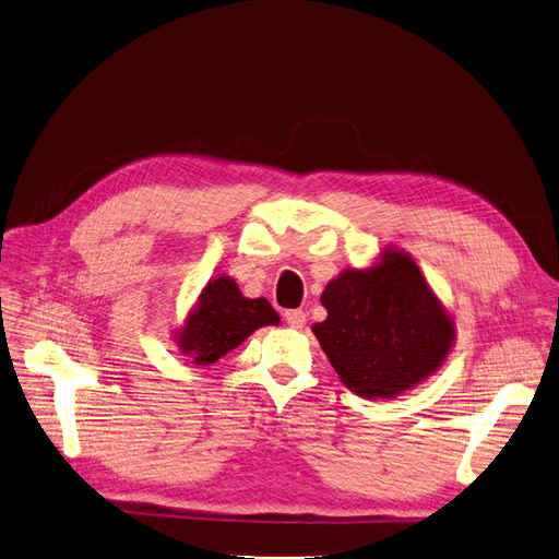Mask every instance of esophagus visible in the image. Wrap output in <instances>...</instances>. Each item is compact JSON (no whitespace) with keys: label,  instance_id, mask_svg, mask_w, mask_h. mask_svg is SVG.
I'll list each match as a JSON object with an SVG mask.
<instances>
[{"label":"esophagus","instance_id":"obj_1","mask_svg":"<svg viewBox=\"0 0 559 559\" xmlns=\"http://www.w3.org/2000/svg\"><path fill=\"white\" fill-rule=\"evenodd\" d=\"M285 322L293 329H304L306 324V312L304 310H287L285 312Z\"/></svg>","mask_w":559,"mask_h":559}]
</instances>
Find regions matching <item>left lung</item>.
<instances>
[{
  "mask_svg": "<svg viewBox=\"0 0 559 559\" xmlns=\"http://www.w3.org/2000/svg\"><path fill=\"white\" fill-rule=\"evenodd\" d=\"M326 320L314 337L352 393L393 400L439 372L456 324L416 260L397 247L366 270L340 272L320 297Z\"/></svg>",
  "mask_w": 559,
  "mask_h": 559,
  "instance_id": "8db88e82",
  "label": "left lung"
}]
</instances>
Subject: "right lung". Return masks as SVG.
I'll list each match as a JSON object with an SVG mask.
<instances>
[{"label":"right lung","instance_id":"right-lung-1","mask_svg":"<svg viewBox=\"0 0 559 559\" xmlns=\"http://www.w3.org/2000/svg\"><path fill=\"white\" fill-rule=\"evenodd\" d=\"M278 322V312L270 301L245 297L235 278L219 274L201 289L197 304L176 329L174 345L193 366H212L245 343L253 331Z\"/></svg>","mask_w":559,"mask_h":559}]
</instances>
